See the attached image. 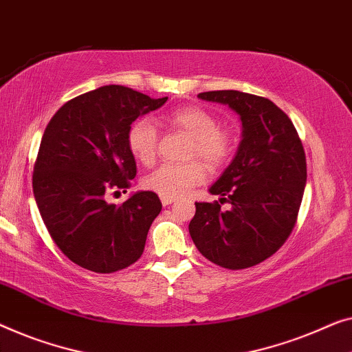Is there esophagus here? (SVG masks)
I'll list each match as a JSON object with an SVG mask.
<instances>
[{
    "mask_svg": "<svg viewBox=\"0 0 352 352\" xmlns=\"http://www.w3.org/2000/svg\"><path fill=\"white\" fill-rule=\"evenodd\" d=\"M160 200H162V205L168 206V205H171L173 201H175V198H173V197H160Z\"/></svg>",
    "mask_w": 352,
    "mask_h": 352,
    "instance_id": "1",
    "label": "esophagus"
}]
</instances>
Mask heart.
Returning a JSON list of instances; mask_svg holds the SVG:
<instances>
[{
	"mask_svg": "<svg viewBox=\"0 0 352 352\" xmlns=\"http://www.w3.org/2000/svg\"><path fill=\"white\" fill-rule=\"evenodd\" d=\"M170 125L192 140L190 157L198 155L211 168L226 165L233 154L235 141L230 131L221 129L219 119L210 111L187 106L168 114ZM159 133L151 119H138L130 125L126 146L130 154L140 164L149 166L155 162ZM206 179V168L201 162H187L181 165H162L142 179L149 190L162 197H181L192 187Z\"/></svg>",
	"mask_w": 352,
	"mask_h": 352,
	"instance_id": "obj_1",
	"label": "heart"
}]
</instances>
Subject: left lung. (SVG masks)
<instances>
[{
  "label": "left lung",
  "mask_w": 352,
  "mask_h": 352,
  "mask_svg": "<svg viewBox=\"0 0 352 352\" xmlns=\"http://www.w3.org/2000/svg\"><path fill=\"white\" fill-rule=\"evenodd\" d=\"M198 98L227 104L241 119L236 155L210 187L218 201L195 203L188 233L208 261L249 268L273 256L292 233L307 184V157L292 120L273 101L238 90Z\"/></svg>",
  "instance_id": "left-lung-1"
}]
</instances>
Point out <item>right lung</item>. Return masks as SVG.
Returning <instances> with one entry per match:
<instances>
[{
    "instance_id": "1",
    "label": "right lung",
    "mask_w": 352,
    "mask_h": 352,
    "mask_svg": "<svg viewBox=\"0 0 352 352\" xmlns=\"http://www.w3.org/2000/svg\"><path fill=\"white\" fill-rule=\"evenodd\" d=\"M124 85H104L69 100L45 126L33 173V193L50 236L71 262L95 273L130 267L144 251L162 211L157 193L136 192L120 206L136 162L130 125L166 103Z\"/></svg>"
}]
</instances>
